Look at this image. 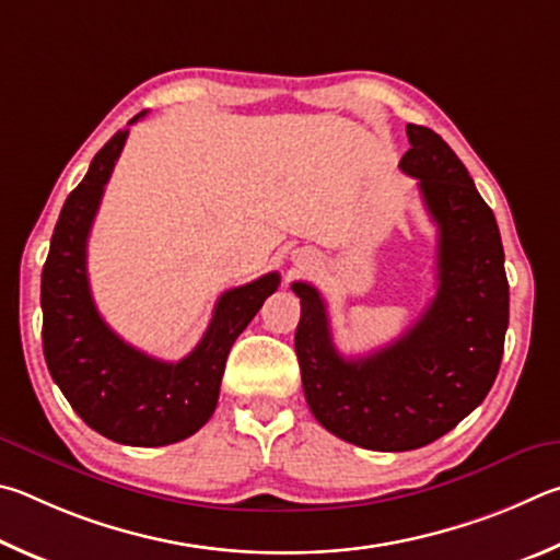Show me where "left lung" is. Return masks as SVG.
Listing matches in <instances>:
<instances>
[{
  "instance_id": "obj_1",
  "label": "left lung",
  "mask_w": 560,
  "mask_h": 560,
  "mask_svg": "<svg viewBox=\"0 0 560 560\" xmlns=\"http://www.w3.org/2000/svg\"><path fill=\"white\" fill-rule=\"evenodd\" d=\"M400 170L416 176L438 225V290L404 337L345 359L331 341L327 305L307 282L295 351L312 416L351 445L404 453L450 433L492 388L509 327V282L497 219L450 144L408 125Z\"/></svg>"
}]
</instances>
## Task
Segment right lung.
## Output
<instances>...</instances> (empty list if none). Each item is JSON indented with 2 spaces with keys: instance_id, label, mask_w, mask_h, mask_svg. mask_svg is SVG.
<instances>
[{
  "instance_id": "add662e5",
  "label": "right lung",
  "mask_w": 560,
  "mask_h": 560,
  "mask_svg": "<svg viewBox=\"0 0 560 560\" xmlns=\"http://www.w3.org/2000/svg\"><path fill=\"white\" fill-rule=\"evenodd\" d=\"M127 135L130 127L105 142L58 215L42 272V339L51 378L85 425L120 445L162 447L194 435L213 416L233 341L278 290L280 275L268 272L223 292L201 341L176 364L117 337L95 310L85 255Z\"/></svg>"
}]
</instances>
